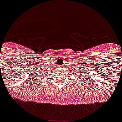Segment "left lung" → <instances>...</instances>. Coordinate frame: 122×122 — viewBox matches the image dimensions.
I'll list each match as a JSON object with an SVG mask.
<instances>
[{
  "label": "left lung",
  "instance_id": "8db88e82",
  "mask_svg": "<svg viewBox=\"0 0 122 122\" xmlns=\"http://www.w3.org/2000/svg\"><path fill=\"white\" fill-rule=\"evenodd\" d=\"M77 71H79V73H77V75L78 78H79L80 77V76H79V75H80V74H79V73H81V71H79V70H77ZM77 73V72H75V73ZM75 73H73V75H75ZM80 74H82V73H80ZM87 74H88V73H87ZM81 75H83V74H82ZM86 76L87 77V75H86ZM83 77V79H84V78H85V77ZM85 79H86V78H85ZM82 81H83V80H82ZM84 82H85V81H84Z\"/></svg>",
  "mask_w": 122,
  "mask_h": 122
}]
</instances>
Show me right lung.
<instances>
[{
    "mask_svg": "<svg viewBox=\"0 0 122 122\" xmlns=\"http://www.w3.org/2000/svg\"><path fill=\"white\" fill-rule=\"evenodd\" d=\"M45 74V72H43V75H44ZM39 75H42V74H39Z\"/></svg>",
    "mask_w": 122,
    "mask_h": 122,
    "instance_id": "right-lung-1",
    "label": "right lung"
}]
</instances>
